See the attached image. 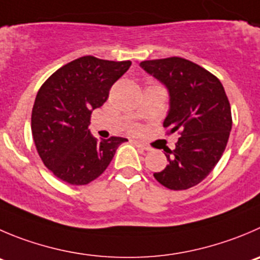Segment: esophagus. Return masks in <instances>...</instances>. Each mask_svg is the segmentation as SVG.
<instances>
[{
  "mask_svg": "<svg viewBox=\"0 0 260 260\" xmlns=\"http://www.w3.org/2000/svg\"><path fill=\"white\" fill-rule=\"evenodd\" d=\"M133 144L135 145V147L140 148V149H144V150H150V147H148L147 144H144V143L139 142V140H133Z\"/></svg>",
  "mask_w": 260,
  "mask_h": 260,
  "instance_id": "34e87169",
  "label": "esophagus"
}]
</instances>
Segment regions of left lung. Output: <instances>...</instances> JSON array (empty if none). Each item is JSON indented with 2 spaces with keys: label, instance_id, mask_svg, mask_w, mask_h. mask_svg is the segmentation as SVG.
Returning a JSON list of instances; mask_svg holds the SVG:
<instances>
[{
  "label": "left lung",
  "instance_id": "left-lung-1",
  "mask_svg": "<svg viewBox=\"0 0 260 260\" xmlns=\"http://www.w3.org/2000/svg\"><path fill=\"white\" fill-rule=\"evenodd\" d=\"M170 91L167 134L180 135L176 148L166 149L169 165L155 177L170 190H186L206 179L221 159L232 127L231 106L217 76L181 57L140 62Z\"/></svg>",
  "mask_w": 260,
  "mask_h": 260
}]
</instances>
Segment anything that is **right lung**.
<instances>
[{
	"mask_svg": "<svg viewBox=\"0 0 260 260\" xmlns=\"http://www.w3.org/2000/svg\"><path fill=\"white\" fill-rule=\"evenodd\" d=\"M132 61L84 56L54 71L38 90L31 111V134L47 169L70 185L100 177L127 139L98 140L89 132L91 111L103 106L110 89Z\"/></svg>",
	"mask_w": 260,
	"mask_h": 260,
	"instance_id": "obj_1",
	"label": "right lung"
}]
</instances>
